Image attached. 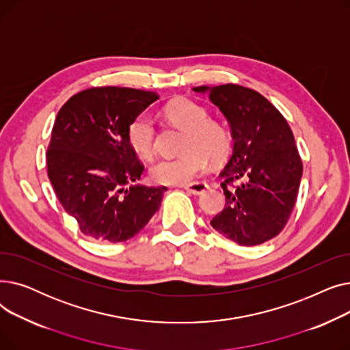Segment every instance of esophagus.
<instances>
[{
  "mask_svg": "<svg viewBox=\"0 0 350 350\" xmlns=\"http://www.w3.org/2000/svg\"><path fill=\"white\" fill-rule=\"evenodd\" d=\"M207 189H208V185L206 181H197V183H191V185L185 186V190H187L189 193H191L194 196L203 194Z\"/></svg>",
  "mask_w": 350,
  "mask_h": 350,
  "instance_id": "34e87169",
  "label": "esophagus"
}]
</instances>
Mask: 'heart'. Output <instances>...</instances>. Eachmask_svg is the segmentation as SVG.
<instances>
[{"label":"heart","mask_w":350,"mask_h":350,"mask_svg":"<svg viewBox=\"0 0 350 350\" xmlns=\"http://www.w3.org/2000/svg\"><path fill=\"white\" fill-rule=\"evenodd\" d=\"M163 115L172 124L185 131L180 150L174 159H161L150 169V176L160 185H186L208 165V159L221 161L231 149L228 129L217 120L208 119V112L190 99L180 98L163 109ZM127 143L133 153L150 160L156 153V126L147 113H140L127 126Z\"/></svg>","instance_id":"b5f03b06"}]
</instances>
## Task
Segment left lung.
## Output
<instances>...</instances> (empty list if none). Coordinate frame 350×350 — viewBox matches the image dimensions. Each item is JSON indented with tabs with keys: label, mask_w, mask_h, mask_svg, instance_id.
<instances>
[{
	"label": "left lung",
	"mask_w": 350,
	"mask_h": 350,
	"mask_svg": "<svg viewBox=\"0 0 350 350\" xmlns=\"http://www.w3.org/2000/svg\"><path fill=\"white\" fill-rule=\"evenodd\" d=\"M227 118L232 154L219 173L226 207L211 227L240 245L277 237L295 206L302 160L285 118L258 92L240 85L193 88Z\"/></svg>",
	"instance_id": "1"
}]
</instances>
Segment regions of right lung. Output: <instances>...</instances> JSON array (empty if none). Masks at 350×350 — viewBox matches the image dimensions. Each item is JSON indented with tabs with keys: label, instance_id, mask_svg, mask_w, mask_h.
<instances>
[{
	"label": "right lung",
	"instance_id": "right-lung-1",
	"mask_svg": "<svg viewBox=\"0 0 350 350\" xmlns=\"http://www.w3.org/2000/svg\"><path fill=\"white\" fill-rule=\"evenodd\" d=\"M159 99L133 88H89L58 112L46 152L51 185L86 237L122 243L159 210L165 187L131 186L144 165L127 143V126Z\"/></svg>",
	"mask_w": 350,
	"mask_h": 350
}]
</instances>
